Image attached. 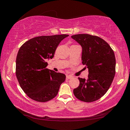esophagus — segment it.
Returning a JSON list of instances; mask_svg holds the SVG:
<instances>
[{"mask_svg":"<svg viewBox=\"0 0 130 130\" xmlns=\"http://www.w3.org/2000/svg\"><path fill=\"white\" fill-rule=\"evenodd\" d=\"M72 78V76H71L67 75V77H66V79H67V80H69V79H71Z\"/></svg>","mask_w":130,"mask_h":130,"instance_id":"34e87169","label":"esophagus"}]
</instances>
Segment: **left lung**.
<instances>
[{
	"mask_svg": "<svg viewBox=\"0 0 130 130\" xmlns=\"http://www.w3.org/2000/svg\"><path fill=\"white\" fill-rule=\"evenodd\" d=\"M71 37L82 47V63L89 72L87 80L78 78L80 84L74 89L73 93L83 102H94L106 93L112 83L115 74V54L109 44L98 36L80 34Z\"/></svg>",
	"mask_w": 130,
	"mask_h": 130,
	"instance_id": "8db88e82",
	"label": "left lung"
}]
</instances>
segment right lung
I'll list each match as a JSON object with an SVG mask.
<instances>
[{"instance_id":"right-lung-1","label":"right lung","mask_w":130,"mask_h":130,"mask_svg":"<svg viewBox=\"0 0 130 130\" xmlns=\"http://www.w3.org/2000/svg\"><path fill=\"white\" fill-rule=\"evenodd\" d=\"M69 35L37 37L24 43L16 59V76L24 92L30 99L46 102L57 96L64 74L46 68L61 41Z\"/></svg>"}]
</instances>
